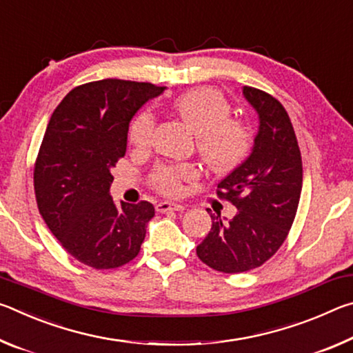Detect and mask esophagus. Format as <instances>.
<instances>
[{"mask_svg":"<svg viewBox=\"0 0 353 353\" xmlns=\"http://www.w3.org/2000/svg\"><path fill=\"white\" fill-rule=\"evenodd\" d=\"M155 208H157L159 213H168V212H182L185 207L181 204H174V202H160Z\"/></svg>","mask_w":353,"mask_h":353,"instance_id":"1","label":"esophagus"}]
</instances>
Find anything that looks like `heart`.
<instances>
[{"instance_id":"obj_1","label":"heart","mask_w":353,"mask_h":353,"mask_svg":"<svg viewBox=\"0 0 353 353\" xmlns=\"http://www.w3.org/2000/svg\"><path fill=\"white\" fill-rule=\"evenodd\" d=\"M172 110L196 134V145L202 159L213 171L235 168L246 157L252 145V132L241 118L230 117V104L213 88H193L172 103ZM155 118L151 110H143L129 128V141L143 151L152 141ZM194 165H160L151 176L155 190L166 196L182 191V183L198 177Z\"/></svg>"}]
</instances>
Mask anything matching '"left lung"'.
Masks as SVG:
<instances>
[{
	"instance_id": "obj_1",
	"label": "left lung",
	"mask_w": 353,
	"mask_h": 353,
	"mask_svg": "<svg viewBox=\"0 0 353 353\" xmlns=\"http://www.w3.org/2000/svg\"><path fill=\"white\" fill-rule=\"evenodd\" d=\"M259 113V132L249 157L218 183L216 194L238 212L212 229L196 254L214 271L238 274L261 266L277 252L296 218L302 191V157L285 107L270 93L243 87Z\"/></svg>"
}]
</instances>
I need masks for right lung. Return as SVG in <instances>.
Returning <instances> with one entry per match:
<instances>
[{"mask_svg": "<svg viewBox=\"0 0 353 353\" xmlns=\"http://www.w3.org/2000/svg\"><path fill=\"white\" fill-rule=\"evenodd\" d=\"M165 88L123 79L83 83L48 123L34 166L39 212L63 249L94 270L134 260L155 214L148 201L117 207L110 171L126 154L130 119Z\"/></svg>", "mask_w": 353, "mask_h": 353, "instance_id": "right-lung-1", "label": "right lung"}]
</instances>
